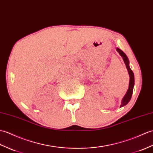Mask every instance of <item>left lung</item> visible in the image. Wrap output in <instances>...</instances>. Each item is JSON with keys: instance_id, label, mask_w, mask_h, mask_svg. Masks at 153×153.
Returning a JSON list of instances; mask_svg holds the SVG:
<instances>
[{"instance_id": "left-lung-1", "label": "left lung", "mask_w": 153, "mask_h": 153, "mask_svg": "<svg viewBox=\"0 0 153 153\" xmlns=\"http://www.w3.org/2000/svg\"><path fill=\"white\" fill-rule=\"evenodd\" d=\"M117 51H118L119 53V55L122 56L123 59L124 60V62L125 63L126 67L127 68L128 72V74L130 76V81H129V87H128V89L126 94L124 96V97L122 100L121 102V104L120 105V108L123 107V106H125L128 103L130 102L131 100V98H132V95L133 93V89H134V73L132 72V70L130 69V66H129V60L128 59L127 56L126 54L124 53L121 49H120L119 48H117L116 49Z\"/></svg>"}]
</instances>
